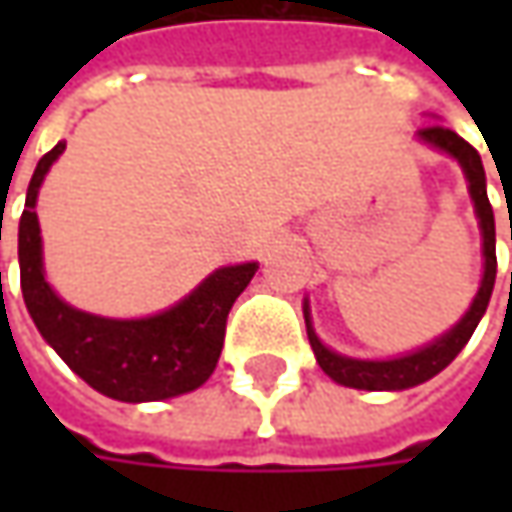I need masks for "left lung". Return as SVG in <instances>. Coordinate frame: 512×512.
I'll list each match as a JSON object with an SVG mask.
<instances>
[{
  "label": "left lung",
  "instance_id": "left-lung-1",
  "mask_svg": "<svg viewBox=\"0 0 512 512\" xmlns=\"http://www.w3.org/2000/svg\"><path fill=\"white\" fill-rule=\"evenodd\" d=\"M419 139H424L427 145L450 153L453 159H459V165L464 168V176L470 182V196L473 205L479 213L484 236V279L476 299L470 310L464 313V319L453 327L450 333H444L442 339H436L433 344H427L422 350L402 356V359H390V362H362V359H347L339 356L333 350H327L325 344L319 342V336L313 333L310 316L305 307V322H307V339L310 347L316 353V362L325 370L333 382L344 384V387H356V390H407L416 384L433 379L436 373H442L447 364L453 362L462 347L470 342L473 330L479 325V319L487 310L490 293H493V282H496V222H493V207L487 199V182H484V168L479 150L473 148L470 142H464L459 133H453L444 125H430V128L419 130ZM512 239V233H510Z\"/></svg>",
  "mask_w": 512,
  "mask_h": 512
}]
</instances>
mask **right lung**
I'll return each instance as SVG.
<instances>
[{"label": "right lung", "instance_id": "add662e5", "mask_svg": "<svg viewBox=\"0 0 512 512\" xmlns=\"http://www.w3.org/2000/svg\"><path fill=\"white\" fill-rule=\"evenodd\" d=\"M62 150L65 142L39 159L19 219V276L30 319L70 370L110 399L162 402L196 390L216 370L227 313L259 265L222 267L179 305L150 319L119 322L65 305L45 282L36 219L39 185Z\"/></svg>", "mask_w": 512, "mask_h": 512}]
</instances>
